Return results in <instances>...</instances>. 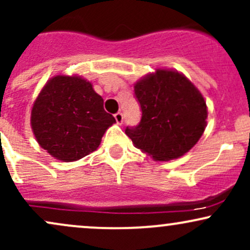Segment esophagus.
<instances>
[{"instance_id":"obj_1","label":"esophagus","mask_w":250,"mask_h":250,"mask_svg":"<svg viewBox=\"0 0 250 250\" xmlns=\"http://www.w3.org/2000/svg\"><path fill=\"white\" fill-rule=\"evenodd\" d=\"M114 117H115L117 125H122V122H123V115H122L121 111H119V113H116L115 115H114Z\"/></svg>"}]
</instances>
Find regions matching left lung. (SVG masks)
<instances>
[{
	"mask_svg": "<svg viewBox=\"0 0 250 250\" xmlns=\"http://www.w3.org/2000/svg\"><path fill=\"white\" fill-rule=\"evenodd\" d=\"M141 122L125 134L137 149L155 161H170L188 153L207 125V104L183 74L156 69L134 84Z\"/></svg>",
	"mask_w": 250,
	"mask_h": 250,
	"instance_id": "obj_1",
	"label": "left lung"
}]
</instances>
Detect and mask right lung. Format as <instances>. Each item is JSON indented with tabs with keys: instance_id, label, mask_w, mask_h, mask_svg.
<instances>
[{
	"instance_id": "obj_1",
	"label": "right lung",
	"mask_w": 250,
	"mask_h": 250,
	"mask_svg": "<svg viewBox=\"0 0 250 250\" xmlns=\"http://www.w3.org/2000/svg\"><path fill=\"white\" fill-rule=\"evenodd\" d=\"M115 122L93 84L76 75L50 79L36 97L30 116L37 143L63 162L77 161L96 150Z\"/></svg>"
}]
</instances>
